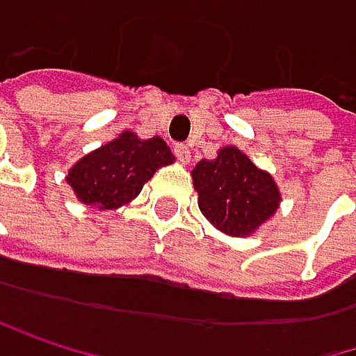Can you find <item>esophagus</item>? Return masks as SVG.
<instances>
[{"label": "esophagus", "mask_w": 356, "mask_h": 356, "mask_svg": "<svg viewBox=\"0 0 356 356\" xmlns=\"http://www.w3.org/2000/svg\"><path fill=\"white\" fill-rule=\"evenodd\" d=\"M175 156H177V160H179L181 164H188L190 162V147L188 145H175Z\"/></svg>", "instance_id": "obj_1"}]
</instances>
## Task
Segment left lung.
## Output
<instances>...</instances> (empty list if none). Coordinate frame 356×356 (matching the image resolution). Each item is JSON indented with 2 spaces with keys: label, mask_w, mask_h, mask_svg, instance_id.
Masks as SVG:
<instances>
[{
  "label": "left lung",
  "mask_w": 356,
  "mask_h": 356,
  "mask_svg": "<svg viewBox=\"0 0 356 356\" xmlns=\"http://www.w3.org/2000/svg\"><path fill=\"white\" fill-rule=\"evenodd\" d=\"M200 213L227 236L245 238L274 217L281 190L272 175L257 168L236 145H225L213 160H200L192 170Z\"/></svg>",
  "instance_id": "1"
}]
</instances>
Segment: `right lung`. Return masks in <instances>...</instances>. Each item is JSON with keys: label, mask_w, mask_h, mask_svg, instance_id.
<instances>
[{"label": "right lung", "mask_w": 356, "mask_h": 356, "mask_svg": "<svg viewBox=\"0 0 356 356\" xmlns=\"http://www.w3.org/2000/svg\"><path fill=\"white\" fill-rule=\"evenodd\" d=\"M175 162L164 139H141L122 131L109 143L92 149L67 172V186L88 209L113 211L135 200L154 172Z\"/></svg>", "instance_id": "obj_1"}]
</instances>
